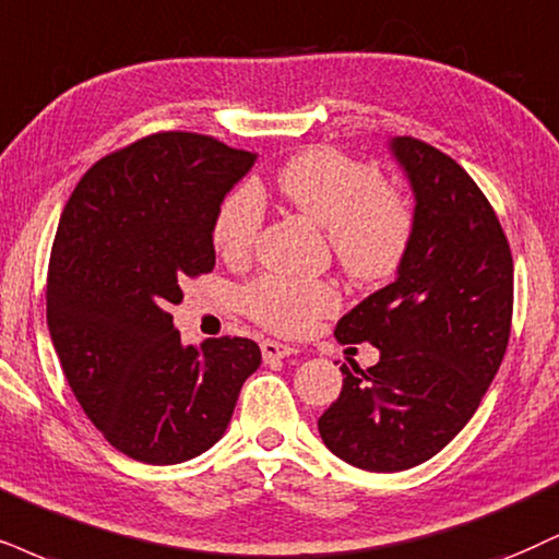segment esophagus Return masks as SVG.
<instances>
[{
	"label": "esophagus",
	"mask_w": 559,
	"mask_h": 559,
	"mask_svg": "<svg viewBox=\"0 0 559 559\" xmlns=\"http://www.w3.org/2000/svg\"><path fill=\"white\" fill-rule=\"evenodd\" d=\"M295 353H298V349L290 347V344H282V342H274V340L261 342V355H264L266 362L282 360V357H290Z\"/></svg>",
	"instance_id": "34e87169"
}]
</instances>
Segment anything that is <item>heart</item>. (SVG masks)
I'll return each instance as SVG.
<instances>
[{
  "label": "heart",
  "mask_w": 559,
  "mask_h": 559,
  "mask_svg": "<svg viewBox=\"0 0 559 559\" xmlns=\"http://www.w3.org/2000/svg\"><path fill=\"white\" fill-rule=\"evenodd\" d=\"M277 191L293 210L323 227L332 251L349 280L381 285L402 266L412 240L409 206L383 186L376 165L357 163L336 150L316 147L280 168ZM261 199L253 189H236L219 206L215 248L223 259H243L257 243ZM243 311L277 334H306L321 316L340 306L329 282L261 277L240 295Z\"/></svg>",
  "instance_id": "obj_1"
}]
</instances>
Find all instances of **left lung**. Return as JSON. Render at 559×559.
I'll list each match as a JSON object with an SVG mask.
<instances>
[{
  "label": "left lung",
  "instance_id": "left-lung-1",
  "mask_svg": "<svg viewBox=\"0 0 559 559\" xmlns=\"http://www.w3.org/2000/svg\"><path fill=\"white\" fill-rule=\"evenodd\" d=\"M391 157L415 197L412 240L396 280L336 323L368 342L373 368L342 365V394L319 419L334 456L365 472H404L464 430L506 355L513 259L500 219L456 160L394 136Z\"/></svg>",
  "mask_w": 559,
  "mask_h": 559
}]
</instances>
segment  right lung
<instances>
[{
	"instance_id": "obj_1",
	"label": "right lung",
	"mask_w": 559,
	"mask_h": 559,
	"mask_svg": "<svg viewBox=\"0 0 559 559\" xmlns=\"http://www.w3.org/2000/svg\"><path fill=\"white\" fill-rule=\"evenodd\" d=\"M257 153L165 132L103 157L61 212L46 319L61 370L108 443L144 464H181L225 436L261 365L243 336L183 344L170 306L215 266V219Z\"/></svg>"
}]
</instances>
